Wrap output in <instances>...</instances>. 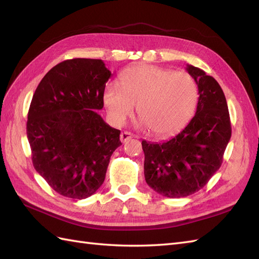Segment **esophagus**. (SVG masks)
I'll return each mask as SVG.
<instances>
[{"label": "esophagus", "mask_w": 259, "mask_h": 259, "mask_svg": "<svg viewBox=\"0 0 259 259\" xmlns=\"http://www.w3.org/2000/svg\"><path fill=\"white\" fill-rule=\"evenodd\" d=\"M132 137H134V135H133L132 133H130V132H122L121 135H120V139H121L122 143L127 142V140H130Z\"/></svg>", "instance_id": "1"}]
</instances>
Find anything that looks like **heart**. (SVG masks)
I'll use <instances>...</instances> for the list:
<instances>
[{
	"label": "heart",
	"mask_w": 259,
	"mask_h": 259,
	"mask_svg": "<svg viewBox=\"0 0 259 259\" xmlns=\"http://www.w3.org/2000/svg\"><path fill=\"white\" fill-rule=\"evenodd\" d=\"M119 83L109 84L104 94L109 117L117 125L133 114L137 105L143 126L158 136L168 135L187 124L197 107V85L185 72L137 66L123 71Z\"/></svg>",
	"instance_id": "1"
}]
</instances>
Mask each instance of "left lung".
I'll list each match as a JSON object with an SVG mask.
<instances>
[{"label": "left lung", "mask_w": 259, "mask_h": 259, "mask_svg": "<svg viewBox=\"0 0 259 259\" xmlns=\"http://www.w3.org/2000/svg\"><path fill=\"white\" fill-rule=\"evenodd\" d=\"M198 85L197 112L166 142L143 140L148 186L163 197L184 198L204 187L221 167L231 137L228 106L221 85L200 68L187 65Z\"/></svg>", "instance_id": "1"}]
</instances>
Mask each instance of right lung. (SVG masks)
Listing matches in <instances>:
<instances>
[{
    "instance_id": "1",
    "label": "right lung",
    "mask_w": 259,
    "mask_h": 259,
    "mask_svg": "<svg viewBox=\"0 0 259 259\" xmlns=\"http://www.w3.org/2000/svg\"><path fill=\"white\" fill-rule=\"evenodd\" d=\"M110 75L101 59L65 60L45 74L32 97L27 136L33 166L64 197L95 193L122 145L120 131L97 112Z\"/></svg>"
}]
</instances>
